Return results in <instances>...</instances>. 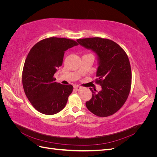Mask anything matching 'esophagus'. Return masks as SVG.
<instances>
[{"mask_svg":"<svg viewBox=\"0 0 157 157\" xmlns=\"http://www.w3.org/2000/svg\"><path fill=\"white\" fill-rule=\"evenodd\" d=\"M74 88H75L76 90H77V91H80V90H81L82 89V87L78 86H74Z\"/></svg>","mask_w":157,"mask_h":157,"instance_id":"1","label":"esophagus"}]
</instances>
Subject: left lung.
<instances>
[{"label":"left lung","mask_w":157,"mask_h":157,"mask_svg":"<svg viewBox=\"0 0 157 157\" xmlns=\"http://www.w3.org/2000/svg\"><path fill=\"white\" fill-rule=\"evenodd\" d=\"M77 41L96 54V82L101 86L98 92L90 88L92 97L86 106L98 117L110 116L124 105L130 93L132 73L128 56L119 45L109 39L94 37Z\"/></svg>","instance_id":"obj_1"}]
</instances>
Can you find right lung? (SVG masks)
Wrapping results in <instances>:
<instances>
[{
	"label": "right lung",
	"instance_id": "1",
	"mask_svg": "<svg viewBox=\"0 0 157 157\" xmlns=\"http://www.w3.org/2000/svg\"><path fill=\"white\" fill-rule=\"evenodd\" d=\"M77 45L73 40L50 37L38 42L28 54L22 83L27 98L38 111L54 115L66 105L73 87L57 83L54 75L62 65L65 52Z\"/></svg>",
	"mask_w": 157,
	"mask_h": 157
}]
</instances>
